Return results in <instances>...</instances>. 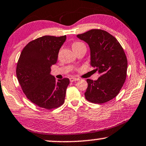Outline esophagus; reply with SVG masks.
Masks as SVG:
<instances>
[{
	"label": "esophagus",
	"mask_w": 146,
	"mask_h": 146,
	"mask_svg": "<svg viewBox=\"0 0 146 146\" xmlns=\"http://www.w3.org/2000/svg\"><path fill=\"white\" fill-rule=\"evenodd\" d=\"M69 80L71 82H74V81H78L79 79L78 78H75V77H71V78L69 79Z\"/></svg>",
	"instance_id": "obj_1"
}]
</instances>
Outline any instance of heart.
I'll return each mask as SVG.
<instances>
[{"label":"heart","instance_id":"1","mask_svg":"<svg viewBox=\"0 0 146 146\" xmlns=\"http://www.w3.org/2000/svg\"><path fill=\"white\" fill-rule=\"evenodd\" d=\"M83 46H85L84 43H83V42H78V41L73 42L71 44V46H72V48H73V50H76V49H77V48H80Z\"/></svg>","mask_w":146,"mask_h":146}]
</instances>
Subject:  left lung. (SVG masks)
I'll list each match as a JSON object with an SVG mask.
<instances>
[{"label":"left lung","mask_w":146,"mask_h":146,"mask_svg":"<svg viewBox=\"0 0 146 146\" xmlns=\"http://www.w3.org/2000/svg\"><path fill=\"white\" fill-rule=\"evenodd\" d=\"M77 36L88 43L91 65L101 75L96 81L87 79L85 98L98 104L111 100L119 93L127 77V60L123 48L115 37L102 29H91Z\"/></svg>","instance_id":"left-lung-1"}]
</instances>
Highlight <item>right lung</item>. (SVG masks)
Returning <instances> with one entry per match:
<instances>
[{"label":"right lung","instance_id":"1","mask_svg":"<svg viewBox=\"0 0 146 146\" xmlns=\"http://www.w3.org/2000/svg\"><path fill=\"white\" fill-rule=\"evenodd\" d=\"M66 38L46 35L31 40L17 62L16 74L23 93L33 104L45 110L59 108L65 102L69 79L56 81L50 71Z\"/></svg>","mask_w":146,"mask_h":146}]
</instances>
